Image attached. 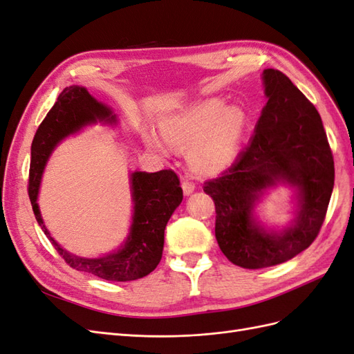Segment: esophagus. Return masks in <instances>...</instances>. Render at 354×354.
I'll list each match as a JSON object with an SVG mask.
<instances>
[{"mask_svg": "<svg viewBox=\"0 0 354 354\" xmlns=\"http://www.w3.org/2000/svg\"><path fill=\"white\" fill-rule=\"evenodd\" d=\"M181 187H183L185 195H190L192 192L195 190V185L192 183V181H189V180H183V181H181Z\"/></svg>", "mask_w": 354, "mask_h": 354, "instance_id": "obj_1", "label": "esophagus"}]
</instances>
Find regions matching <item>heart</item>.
I'll list each match as a JSON object with an SVG mask.
<instances>
[{"label":"heart","mask_w":354,"mask_h":354,"mask_svg":"<svg viewBox=\"0 0 354 354\" xmlns=\"http://www.w3.org/2000/svg\"><path fill=\"white\" fill-rule=\"evenodd\" d=\"M248 121L241 106H226L223 99L212 97L162 118L159 128L168 145L190 147L189 160L196 171L217 174L236 159ZM146 142L160 152L167 151V145L153 133L146 134Z\"/></svg>","instance_id":"heart-1"}]
</instances>
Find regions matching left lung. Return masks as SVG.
Segmentation results:
<instances>
[{
	"instance_id": "left-lung-1",
	"label": "left lung",
	"mask_w": 354,
	"mask_h": 354,
	"mask_svg": "<svg viewBox=\"0 0 354 354\" xmlns=\"http://www.w3.org/2000/svg\"><path fill=\"white\" fill-rule=\"evenodd\" d=\"M267 103L250 143L203 192L216 203V238L227 260L243 269L285 263L313 243L322 227L334 189V158L320 115L285 73L263 71ZM299 190L293 223L266 231L252 209L277 184Z\"/></svg>"
}]
</instances>
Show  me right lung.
<instances>
[{
  "instance_id": "right-lung-1",
  "label": "right lung",
  "mask_w": 354,
  "mask_h": 354,
  "mask_svg": "<svg viewBox=\"0 0 354 354\" xmlns=\"http://www.w3.org/2000/svg\"><path fill=\"white\" fill-rule=\"evenodd\" d=\"M97 121L116 124V116L84 87L71 85L59 94L57 102L38 127L32 140L28 194L41 229L72 269L94 274L104 281H136L153 272L162 259L165 226L183 199L180 180L173 169H162L158 173L134 171L131 174L134 214L130 233L120 250L99 259H82L63 250L50 236L37 203L42 171L55 147L65 137Z\"/></svg>"
}]
</instances>
